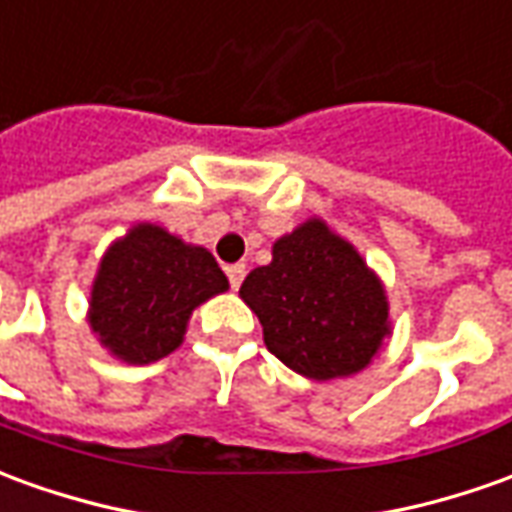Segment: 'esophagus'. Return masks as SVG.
Wrapping results in <instances>:
<instances>
[{
  "label": "esophagus",
  "instance_id": "34e87169",
  "mask_svg": "<svg viewBox=\"0 0 512 512\" xmlns=\"http://www.w3.org/2000/svg\"><path fill=\"white\" fill-rule=\"evenodd\" d=\"M224 271H227V280H230L232 288L238 291V288H241V282H244V277H246V266H244V263H235V266H227V268H224Z\"/></svg>",
  "mask_w": 512,
  "mask_h": 512
}]
</instances>
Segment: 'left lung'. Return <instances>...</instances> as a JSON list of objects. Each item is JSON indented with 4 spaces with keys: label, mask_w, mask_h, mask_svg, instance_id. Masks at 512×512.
<instances>
[{
    "label": "left lung",
    "mask_w": 512,
    "mask_h": 512,
    "mask_svg": "<svg viewBox=\"0 0 512 512\" xmlns=\"http://www.w3.org/2000/svg\"><path fill=\"white\" fill-rule=\"evenodd\" d=\"M263 324L268 352L310 380L349 377L388 335L380 280L324 221H307L274 244L268 266L241 285Z\"/></svg>",
    "instance_id": "obj_1"
}]
</instances>
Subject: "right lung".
Instances as JSON below:
<instances>
[{
  "label": "right lung",
  "instance_id": "right-lung-1",
  "mask_svg": "<svg viewBox=\"0 0 512 512\" xmlns=\"http://www.w3.org/2000/svg\"><path fill=\"white\" fill-rule=\"evenodd\" d=\"M221 291L227 277L207 249L138 224L99 266L91 327L121 360L155 363L180 346L191 310Z\"/></svg>",
  "mask_w": 512,
  "mask_h": 512
}]
</instances>
